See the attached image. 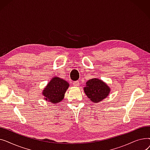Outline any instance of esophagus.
I'll return each instance as SVG.
<instances>
[{
  "label": "esophagus",
  "instance_id": "obj_1",
  "mask_svg": "<svg viewBox=\"0 0 150 150\" xmlns=\"http://www.w3.org/2000/svg\"><path fill=\"white\" fill-rule=\"evenodd\" d=\"M80 83L78 81H74L73 83V85L76 86V87H77V86H80Z\"/></svg>",
  "mask_w": 150,
  "mask_h": 150
}]
</instances>
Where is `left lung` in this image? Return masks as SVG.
I'll list each match as a JSON object with an SVG mask.
<instances>
[{
  "mask_svg": "<svg viewBox=\"0 0 150 150\" xmlns=\"http://www.w3.org/2000/svg\"><path fill=\"white\" fill-rule=\"evenodd\" d=\"M110 88L102 80L92 78L86 82L84 91L88 98L93 103H98L106 98L110 92Z\"/></svg>",
  "mask_w": 150,
  "mask_h": 150,
  "instance_id": "8db88e82",
  "label": "left lung"
}]
</instances>
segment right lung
Wrapping results in <instances>:
<instances>
[{
  "mask_svg": "<svg viewBox=\"0 0 150 150\" xmlns=\"http://www.w3.org/2000/svg\"><path fill=\"white\" fill-rule=\"evenodd\" d=\"M69 86L66 81L59 77H53L42 91L46 101L58 103L64 97V93Z\"/></svg>",
  "mask_w": 150,
  "mask_h": 150,
  "instance_id": "1",
  "label": "right lung"
}]
</instances>
